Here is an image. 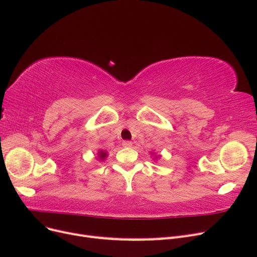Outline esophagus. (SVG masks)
Masks as SVG:
<instances>
[{
  "instance_id": "obj_1",
  "label": "esophagus",
  "mask_w": 257,
  "mask_h": 257,
  "mask_svg": "<svg viewBox=\"0 0 257 257\" xmlns=\"http://www.w3.org/2000/svg\"><path fill=\"white\" fill-rule=\"evenodd\" d=\"M132 145H133V144H132V142H130V141H124L123 143H122V146L123 147H132Z\"/></svg>"
}]
</instances>
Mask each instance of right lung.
Here are the masks:
<instances>
[{
    "mask_svg": "<svg viewBox=\"0 0 257 257\" xmlns=\"http://www.w3.org/2000/svg\"><path fill=\"white\" fill-rule=\"evenodd\" d=\"M106 158H107V152H105V151H99V152H98V159H99L100 161L105 160Z\"/></svg>",
    "mask_w": 257,
    "mask_h": 257,
    "instance_id": "add662e5",
    "label": "right lung"
}]
</instances>
